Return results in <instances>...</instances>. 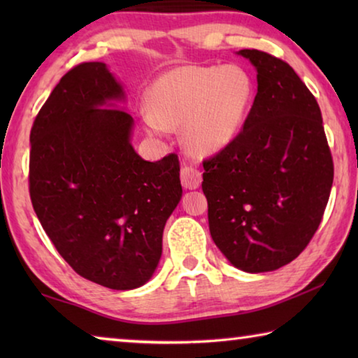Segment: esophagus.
Segmentation results:
<instances>
[{
  "label": "esophagus",
  "mask_w": 358,
  "mask_h": 358,
  "mask_svg": "<svg viewBox=\"0 0 358 358\" xmlns=\"http://www.w3.org/2000/svg\"><path fill=\"white\" fill-rule=\"evenodd\" d=\"M181 185H183L185 189H196V187L201 186L202 181V173L191 166H186L181 169L180 172Z\"/></svg>",
  "instance_id": "1"
}]
</instances>
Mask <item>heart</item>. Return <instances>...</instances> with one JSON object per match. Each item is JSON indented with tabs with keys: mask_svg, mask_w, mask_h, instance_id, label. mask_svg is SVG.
<instances>
[{
	"mask_svg": "<svg viewBox=\"0 0 358 358\" xmlns=\"http://www.w3.org/2000/svg\"><path fill=\"white\" fill-rule=\"evenodd\" d=\"M252 98L251 77L238 66H180L150 88L142 121L153 134L183 124L187 147L211 155L237 138Z\"/></svg>",
	"mask_w": 358,
	"mask_h": 358,
	"instance_id": "heart-1",
	"label": "heart"
}]
</instances>
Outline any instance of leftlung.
I'll use <instances>...</instances> for the list:
<instances>
[{
	"label": "left lung",
	"mask_w": 358,
	"mask_h": 358,
	"mask_svg": "<svg viewBox=\"0 0 358 358\" xmlns=\"http://www.w3.org/2000/svg\"><path fill=\"white\" fill-rule=\"evenodd\" d=\"M257 71V94L237 138L203 161L211 238L237 268L264 273L299 256L330 197L333 159L319 104L282 59L237 52Z\"/></svg>",
	"instance_id": "1"
}]
</instances>
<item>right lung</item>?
Returning a JSON list of instances; mask_svg holds the SVG:
<instances>
[{
	"mask_svg": "<svg viewBox=\"0 0 358 358\" xmlns=\"http://www.w3.org/2000/svg\"><path fill=\"white\" fill-rule=\"evenodd\" d=\"M123 87L104 63H82L53 88L29 142V197L76 273L129 290L153 276L166 221L181 194L178 156L142 159L134 120L115 108Z\"/></svg>",
	"mask_w": 358,
	"mask_h": 358,
	"instance_id": "add662e5",
	"label": "right lung"
}]
</instances>
